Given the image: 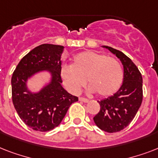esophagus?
<instances>
[{
  "mask_svg": "<svg viewBox=\"0 0 158 158\" xmlns=\"http://www.w3.org/2000/svg\"><path fill=\"white\" fill-rule=\"evenodd\" d=\"M79 100L80 102H85V103H87V102H89V99H87V98H79Z\"/></svg>",
  "mask_w": 158,
  "mask_h": 158,
  "instance_id": "34e87169",
  "label": "esophagus"
}]
</instances>
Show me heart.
<instances>
[{
  "instance_id": "obj_1",
  "label": "heart",
  "mask_w": 158,
  "mask_h": 158,
  "mask_svg": "<svg viewBox=\"0 0 158 158\" xmlns=\"http://www.w3.org/2000/svg\"><path fill=\"white\" fill-rule=\"evenodd\" d=\"M123 69L120 62L102 53L87 51L73 58L72 65L64 64L60 77L70 93L78 94L87 81L89 93L109 97L118 91L123 81Z\"/></svg>"
}]
</instances>
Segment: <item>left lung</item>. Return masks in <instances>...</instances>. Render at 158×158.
Segmentation results:
<instances>
[{
  "mask_svg": "<svg viewBox=\"0 0 158 158\" xmlns=\"http://www.w3.org/2000/svg\"><path fill=\"white\" fill-rule=\"evenodd\" d=\"M120 60L124 68L123 84L112 96L98 101L100 110L94 117L99 129L108 133L125 129L135 118L143 101V78L137 66L120 51L102 46Z\"/></svg>",
  "mask_w": 158,
  "mask_h": 158,
  "instance_id": "1",
  "label": "left lung"
}]
</instances>
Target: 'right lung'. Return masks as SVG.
Instances as JSON below:
<instances>
[{
    "mask_svg": "<svg viewBox=\"0 0 158 158\" xmlns=\"http://www.w3.org/2000/svg\"><path fill=\"white\" fill-rule=\"evenodd\" d=\"M64 47L42 44L21 59L11 78L12 101L21 120L28 127L46 132L60 124L67 110L78 98L62 86L61 56ZM47 73L48 81L38 91L28 87L36 75Z\"/></svg>",
    "mask_w": 158,
    "mask_h": 158,
    "instance_id": "add662e5",
    "label": "right lung"
}]
</instances>
